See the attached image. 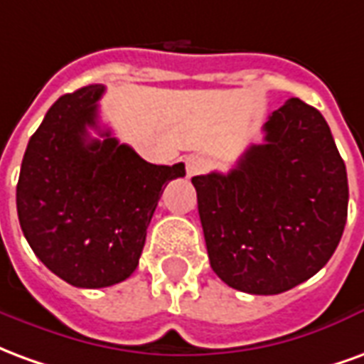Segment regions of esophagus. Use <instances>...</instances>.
<instances>
[{"label":"esophagus","mask_w":364,"mask_h":364,"mask_svg":"<svg viewBox=\"0 0 364 364\" xmlns=\"http://www.w3.org/2000/svg\"><path fill=\"white\" fill-rule=\"evenodd\" d=\"M185 166H187V177H193V175H198L200 171H205L206 159L203 156H189L187 161H185Z\"/></svg>","instance_id":"34e87169"}]
</instances>
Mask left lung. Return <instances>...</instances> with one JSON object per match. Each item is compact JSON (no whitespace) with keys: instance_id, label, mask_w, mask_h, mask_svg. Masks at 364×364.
Wrapping results in <instances>:
<instances>
[{"instance_id":"1","label":"left lung","mask_w":364,"mask_h":364,"mask_svg":"<svg viewBox=\"0 0 364 364\" xmlns=\"http://www.w3.org/2000/svg\"><path fill=\"white\" fill-rule=\"evenodd\" d=\"M228 173L191 181L210 267L228 287L279 294L318 273L347 222L345 164L318 109L289 99Z\"/></svg>"}]
</instances>
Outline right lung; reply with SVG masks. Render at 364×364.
<instances>
[{
  "label": "right lung",
  "instance_id": "right-lung-1",
  "mask_svg": "<svg viewBox=\"0 0 364 364\" xmlns=\"http://www.w3.org/2000/svg\"><path fill=\"white\" fill-rule=\"evenodd\" d=\"M103 85L62 95L31 136L17 183V214L31 250L80 289L134 273L166 185L185 166L148 164L99 127ZM95 127L102 140L87 130Z\"/></svg>",
  "mask_w": 364,
  "mask_h": 364
}]
</instances>
